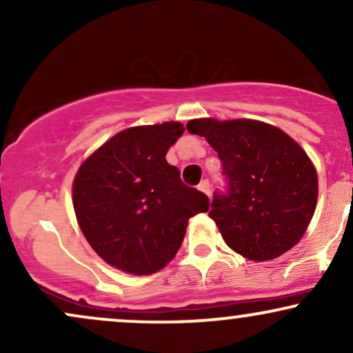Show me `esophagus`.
<instances>
[{
  "label": "esophagus",
  "instance_id": "obj_1",
  "mask_svg": "<svg viewBox=\"0 0 353 353\" xmlns=\"http://www.w3.org/2000/svg\"><path fill=\"white\" fill-rule=\"evenodd\" d=\"M199 190H202V192L208 194V196H210V184H209V181H208V179L201 181V184H199Z\"/></svg>",
  "mask_w": 353,
  "mask_h": 353
}]
</instances>
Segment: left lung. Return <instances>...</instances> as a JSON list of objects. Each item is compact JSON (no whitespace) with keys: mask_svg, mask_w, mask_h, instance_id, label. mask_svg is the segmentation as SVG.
Segmentation results:
<instances>
[{"mask_svg":"<svg viewBox=\"0 0 353 353\" xmlns=\"http://www.w3.org/2000/svg\"><path fill=\"white\" fill-rule=\"evenodd\" d=\"M217 151L224 192H214L209 216L225 244L250 261H272L301 241L317 205L314 164L290 136L252 119H192Z\"/></svg>","mask_w":353,"mask_h":353,"instance_id":"left-lung-1","label":"left lung"}]
</instances>
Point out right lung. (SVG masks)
I'll return each mask as SVG.
<instances>
[{
  "instance_id": "obj_1",
  "label": "right lung",
  "mask_w": 353,
  "mask_h": 353,
  "mask_svg": "<svg viewBox=\"0 0 353 353\" xmlns=\"http://www.w3.org/2000/svg\"><path fill=\"white\" fill-rule=\"evenodd\" d=\"M181 123L117 132L84 161L72 205L84 237L109 265L134 275L161 270L184 241L188 221L209 210V197L181 181L165 161Z\"/></svg>"
}]
</instances>
